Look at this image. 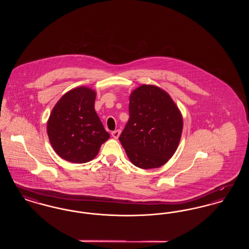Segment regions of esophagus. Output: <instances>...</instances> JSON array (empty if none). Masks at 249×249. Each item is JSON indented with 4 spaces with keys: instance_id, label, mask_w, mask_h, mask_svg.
<instances>
[{
    "instance_id": "obj_1",
    "label": "esophagus",
    "mask_w": 249,
    "mask_h": 249,
    "mask_svg": "<svg viewBox=\"0 0 249 249\" xmlns=\"http://www.w3.org/2000/svg\"><path fill=\"white\" fill-rule=\"evenodd\" d=\"M112 136L114 137V138H119V134H120V130H114V131H112Z\"/></svg>"
}]
</instances>
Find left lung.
<instances>
[{
  "label": "left lung",
  "mask_w": 249,
  "mask_h": 249,
  "mask_svg": "<svg viewBox=\"0 0 249 249\" xmlns=\"http://www.w3.org/2000/svg\"><path fill=\"white\" fill-rule=\"evenodd\" d=\"M130 118L119 141L133 165L152 169L175 154L183 130L181 113L161 89L142 85L130 96Z\"/></svg>",
  "instance_id": "left-lung-1"
}]
</instances>
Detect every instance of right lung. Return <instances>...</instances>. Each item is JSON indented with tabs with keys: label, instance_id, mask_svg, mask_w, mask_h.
<instances>
[{
	"label": "right lung",
	"instance_id": "add662e5",
	"mask_svg": "<svg viewBox=\"0 0 249 249\" xmlns=\"http://www.w3.org/2000/svg\"><path fill=\"white\" fill-rule=\"evenodd\" d=\"M96 93L79 87L63 95L48 121L50 143L60 158L73 163L93 160L110 134L95 112Z\"/></svg>",
	"mask_w": 249,
	"mask_h": 249
}]
</instances>
